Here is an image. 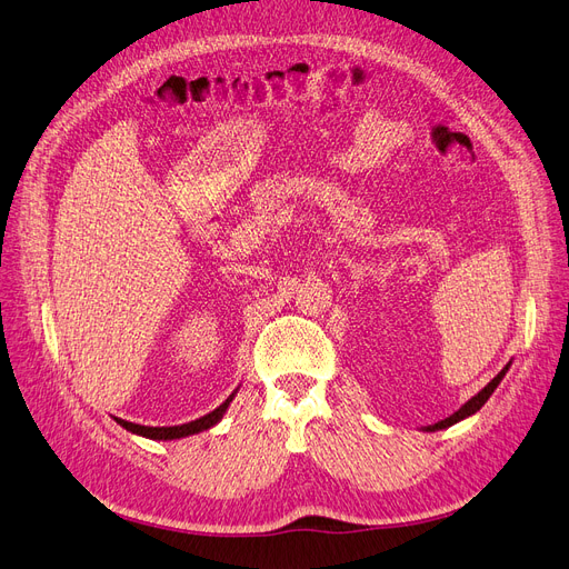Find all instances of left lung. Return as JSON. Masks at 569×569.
<instances>
[{
	"label": "left lung",
	"mask_w": 569,
	"mask_h": 569,
	"mask_svg": "<svg viewBox=\"0 0 569 569\" xmlns=\"http://www.w3.org/2000/svg\"><path fill=\"white\" fill-rule=\"evenodd\" d=\"M508 367H511V362H508L501 371H499V375L492 379V381H489L482 390H480V393H476L471 400H468V402H463L457 411H455V415H449L447 419H442V421H438V423H430V426H423V430H426V433H436V430H442V428H449V426H455V423H459V421H463V419H468V417H473L476 415V411H480V407L489 400V396H492L495 393V390H497V386L501 383V379L506 377V371H508Z\"/></svg>",
	"instance_id": "obj_1"
}]
</instances>
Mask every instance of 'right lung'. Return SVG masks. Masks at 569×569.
<instances>
[{
	"label": "right lung",
	"mask_w": 569,
	"mask_h": 569,
	"mask_svg": "<svg viewBox=\"0 0 569 569\" xmlns=\"http://www.w3.org/2000/svg\"><path fill=\"white\" fill-rule=\"evenodd\" d=\"M234 393H238V388L232 390V393L226 398L223 405H219L213 411H209V415L194 419V421H188V423H181V426H141V423H131V421H124L120 417H114V421L120 423L122 428H127L129 433L133 436H141V438H148V440H179V438H188V436H194V433H202V430L217 426L226 409L230 407Z\"/></svg>",
	"instance_id": "add662e5"
}]
</instances>
